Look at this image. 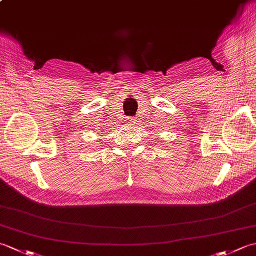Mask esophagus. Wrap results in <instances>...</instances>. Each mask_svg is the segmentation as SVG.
Wrapping results in <instances>:
<instances>
[{
  "label": "esophagus",
  "mask_w": 256,
  "mask_h": 256,
  "mask_svg": "<svg viewBox=\"0 0 256 256\" xmlns=\"http://www.w3.org/2000/svg\"><path fill=\"white\" fill-rule=\"evenodd\" d=\"M133 122H134V121H133Z\"/></svg>",
  "instance_id": "34e87169"
}]
</instances>
